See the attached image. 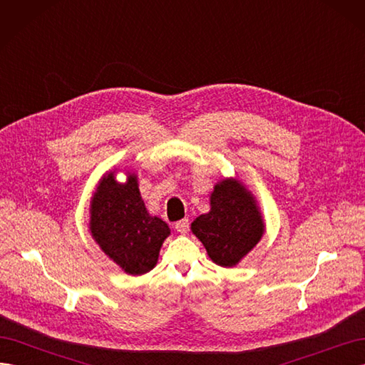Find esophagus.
Instances as JSON below:
<instances>
[{
	"mask_svg": "<svg viewBox=\"0 0 365 365\" xmlns=\"http://www.w3.org/2000/svg\"><path fill=\"white\" fill-rule=\"evenodd\" d=\"M189 227H190V222H189V219H187V217L178 220V222L175 224L176 231H178V233H181V235H185L187 231H189Z\"/></svg>",
	"mask_w": 365,
	"mask_h": 365,
	"instance_id": "obj_1",
	"label": "esophagus"
}]
</instances>
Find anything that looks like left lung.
Instances as JSON below:
<instances>
[{"instance_id": "1", "label": "left lung", "mask_w": 365, "mask_h": 365, "mask_svg": "<svg viewBox=\"0 0 365 365\" xmlns=\"http://www.w3.org/2000/svg\"><path fill=\"white\" fill-rule=\"evenodd\" d=\"M208 213L193 220V235L216 264L235 267L263 235L264 225L256 201L239 181L224 180L215 185Z\"/></svg>"}]
</instances>
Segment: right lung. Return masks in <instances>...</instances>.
Listing matches in <instances>:
<instances>
[{
	"mask_svg": "<svg viewBox=\"0 0 365 365\" xmlns=\"http://www.w3.org/2000/svg\"><path fill=\"white\" fill-rule=\"evenodd\" d=\"M90 230L105 254L132 275L155 267L163 242L170 235L164 220L148 213L134 173L126 184L117 182L114 173L101 181L91 202Z\"/></svg>",
	"mask_w": 365,
	"mask_h": 365,
	"instance_id": "right-lung-1",
	"label": "right lung"
}]
</instances>
